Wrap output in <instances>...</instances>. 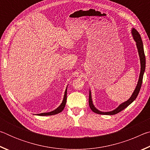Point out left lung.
Wrapping results in <instances>:
<instances>
[{"instance_id":"1","label":"left lung","mask_w":150,"mask_h":150,"mask_svg":"<svg viewBox=\"0 0 150 150\" xmlns=\"http://www.w3.org/2000/svg\"><path fill=\"white\" fill-rule=\"evenodd\" d=\"M132 35L134 40L136 42V46L137 48H138V54H139V59H140V64H141V70H140V74H139V80L138 82V84H137L136 87L134 90V93L132 95L131 97L129 98V99L124 102L123 103H122L120 106H118V108H116L115 110H114L110 112H101L98 110L95 106H94L93 104V101H92V98H91V91H89V98H88V104H89V106L91 110H92L94 112H95L96 114H99V115H116L118 112H120L122 110H123L124 108H126L127 106H129L130 104L133 102V101L136 99L137 96L138 95V93L139 92V90L141 88V86L142 84V80H143V75L144 71H145V69H146V57H145V54H144V45H143V43H142V40L141 38V36L138 32L137 31L136 29L133 28L132 30Z\"/></svg>"}]
</instances>
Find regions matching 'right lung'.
I'll use <instances>...</instances> for the list:
<instances>
[{
    "label": "right lung",
    "mask_w": 150,
    "mask_h": 150,
    "mask_svg": "<svg viewBox=\"0 0 150 150\" xmlns=\"http://www.w3.org/2000/svg\"><path fill=\"white\" fill-rule=\"evenodd\" d=\"M66 100H67V88L65 91V94H64V98H63V102L61 104V105L59 106V107L57 108L54 111L50 112H46V113H41V114H38L37 115L39 116H50V115H56V114H58L62 112L63 109L65 108V104H66Z\"/></svg>",
    "instance_id": "add662e5"
}]
</instances>
